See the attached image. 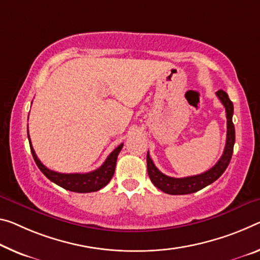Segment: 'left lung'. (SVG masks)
<instances>
[{
  "instance_id": "1",
  "label": "left lung",
  "mask_w": 260,
  "mask_h": 260,
  "mask_svg": "<svg viewBox=\"0 0 260 260\" xmlns=\"http://www.w3.org/2000/svg\"><path fill=\"white\" fill-rule=\"evenodd\" d=\"M216 96L219 97L222 104H223L226 113V141L225 147L222 154L221 158L217 160V163L208 171L204 174L184 177V178H175V177H169L160 172L157 168L155 167L154 162L150 158L149 152L147 154V169L148 175L151 183L156 187L159 188L160 191L168 194H189L194 193L199 189L208 186L209 184L215 182L217 178L225 171L226 167L229 166L230 159H232L233 151H234V143H235V126L233 123V114H234V105L233 102L229 100L228 94L223 90H219L216 92Z\"/></svg>"
}]
</instances>
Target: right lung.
I'll list each match as a JSON object with an SVG mask.
<instances>
[{"label": "right lung", "mask_w": 260, "mask_h": 260, "mask_svg": "<svg viewBox=\"0 0 260 260\" xmlns=\"http://www.w3.org/2000/svg\"><path fill=\"white\" fill-rule=\"evenodd\" d=\"M27 138L28 142H30V148L32 156L37 166L40 169V171L51 180V182L55 183L59 186L63 187L68 191L77 192V193H89V192H96L98 189L103 188L110 183L112 179L114 170H115V163H117V158L119 152H120L123 143L119 145L115 149L111 152L103 163V166L100 167L96 170L91 172H86V174H60V172L49 170L48 168L44 166L40 162V159L37 157L34 147L31 145L30 135H28L27 129Z\"/></svg>", "instance_id": "right-lung-1"}]
</instances>
